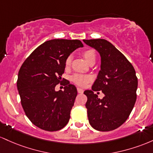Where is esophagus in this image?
Segmentation results:
<instances>
[{"mask_svg": "<svg viewBox=\"0 0 153 153\" xmlns=\"http://www.w3.org/2000/svg\"><path fill=\"white\" fill-rule=\"evenodd\" d=\"M77 92H78V93L82 94V93H83V92H84V90H82V89L79 88V87H78V88H77Z\"/></svg>", "mask_w": 153, "mask_h": 153, "instance_id": "esophagus-1", "label": "esophagus"}]
</instances>
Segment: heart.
Instances as JSON below:
<instances>
[{"instance_id":"1","label":"heart","mask_w":153,"mask_h":153,"mask_svg":"<svg viewBox=\"0 0 153 153\" xmlns=\"http://www.w3.org/2000/svg\"><path fill=\"white\" fill-rule=\"evenodd\" d=\"M83 56L85 58V61L87 63H90L91 62H95L96 60V53L93 49H87L83 52ZM71 58L70 56L66 58V62H65V65H66V67L71 65ZM72 81L74 82L75 84H76L77 85L81 86V87H85L88 83L89 82H90L92 80V76H88V75H82V74H74L73 76L71 77Z\"/></svg>"}]
</instances>
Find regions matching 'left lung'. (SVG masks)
I'll list each match as a JSON object with an SVG mask.
<instances>
[{"label": "left lung", "mask_w": 153, "mask_h": 153, "mask_svg": "<svg viewBox=\"0 0 153 153\" xmlns=\"http://www.w3.org/2000/svg\"><path fill=\"white\" fill-rule=\"evenodd\" d=\"M83 41L101 58L100 70L92 90L84 92L87 97L89 122L97 131H112L126 121L134 106L138 85L136 72L127 58L106 39ZM100 90L104 94L102 99L94 93Z\"/></svg>", "instance_id": "1"}]
</instances>
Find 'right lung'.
I'll use <instances>...</instances> for the list:
<instances>
[{
  "label": "right lung",
  "mask_w": 153,
  "mask_h": 153,
  "mask_svg": "<svg viewBox=\"0 0 153 153\" xmlns=\"http://www.w3.org/2000/svg\"><path fill=\"white\" fill-rule=\"evenodd\" d=\"M79 39H54L37 47L20 68L17 89L26 116L36 126L48 131L67 124L77 90L65 82L63 91H56L69 55L83 47Z\"/></svg>",
  "instance_id": "obj_1"
}]
</instances>
